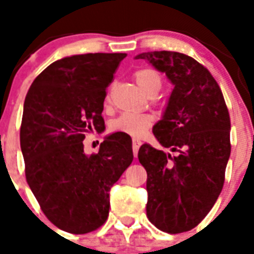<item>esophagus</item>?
Instances as JSON below:
<instances>
[{
	"label": "esophagus",
	"instance_id": "1",
	"mask_svg": "<svg viewBox=\"0 0 254 254\" xmlns=\"http://www.w3.org/2000/svg\"><path fill=\"white\" fill-rule=\"evenodd\" d=\"M141 145H142V142H141L140 140H136V138H133V140H132V150H133L134 158H136V156H137L138 149H140Z\"/></svg>",
	"mask_w": 254,
	"mask_h": 254
}]
</instances>
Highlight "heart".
<instances>
[{
  "label": "heart",
  "mask_w": 254,
  "mask_h": 254,
  "mask_svg": "<svg viewBox=\"0 0 254 254\" xmlns=\"http://www.w3.org/2000/svg\"><path fill=\"white\" fill-rule=\"evenodd\" d=\"M134 80L146 95L152 90H160V76L152 69H140L134 73ZM152 123L154 118L150 114L123 113L112 121L109 128L112 132H122L132 137H142L149 131Z\"/></svg>",
  "instance_id": "heart-1"
}]
</instances>
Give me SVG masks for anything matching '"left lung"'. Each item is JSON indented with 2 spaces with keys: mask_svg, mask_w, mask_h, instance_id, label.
I'll return each mask as SVG.
<instances>
[{
  "mask_svg": "<svg viewBox=\"0 0 254 254\" xmlns=\"http://www.w3.org/2000/svg\"><path fill=\"white\" fill-rule=\"evenodd\" d=\"M134 58L147 61L173 84L152 132L176 156L147 143L138 150L147 172V217L165 233L188 232L202 221L223 190L230 156L228 108L208 69L190 56L155 51Z\"/></svg>",
  "mask_w": 254,
  "mask_h": 254,
  "instance_id": "left-lung-1",
  "label": "left lung"
}]
</instances>
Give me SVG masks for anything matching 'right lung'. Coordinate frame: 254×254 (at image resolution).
I'll list each match as a JSON object with an SVG mask.
<instances>
[{
	"mask_svg": "<svg viewBox=\"0 0 254 254\" xmlns=\"http://www.w3.org/2000/svg\"><path fill=\"white\" fill-rule=\"evenodd\" d=\"M126 53L61 58L35 78L24 103L20 146L26 182L57 228L85 234L109 214V190L133 160L132 141L108 134L99 152H84L85 133L105 128V90Z\"/></svg>",
	"mask_w": 254,
	"mask_h": 254,
	"instance_id": "1",
	"label": "right lung"
}]
</instances>
